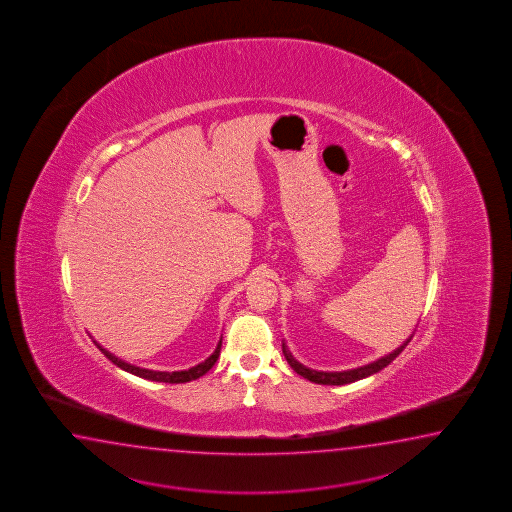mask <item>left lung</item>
Listing matches in <instances>:
<instances>
[{
  "label": "left lung",
  "instance_id": "left-lung-1",
  "mask_svg": "<svg viewBox=\"0 0 512 512\" xmlns=\"http://www.w3.org/2000/svg\"><path fill=\"white\" fill-rule=\"evenodd\" d=\"M405 341V343H401L400 347L396 349V351H392L391 354H387V356H383L380 360L372 361V363H367V365H363V367H358V369H351V371H341V372H323V371H312V369H307L305 365H301L300 361L294 360V356H292L289 349H287V345L285 343H281V347H283V356H285V360L289 361V365H291L294 371L298 372L300 376L303 378H307L309 381H314V383H320V385H345V383H352V381L363 380V378H367V376H371V374H376V372H380L381 369H385L389 363H391L398 354H400L405 347H407V343L412 340Z\"/></svg>",
  "mask_w": 512,
  "mask_h": 512
}]
</instances>
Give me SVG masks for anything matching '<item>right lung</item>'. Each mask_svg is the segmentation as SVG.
Listing matches in <instances>:
<instances>
[{"mask_svg": "<svg viewBox=\"0 0 512 512\" xmlns=\"http://www.w3.org/2000/svg\"><path fill=\"white\" fill-rule=\"evenodd\" d=\"M96 345H98V349H100L109 360L116 365V367H120L123 371L131 372L134 376H140V378H145V380L152 381H163V383H187V381L198 380L200 376H203L205 372H209L212 369V365L216 363L218 360V356H220L221 349V340L218 341V347L214 349L211 356L207 358L205 361H201L198 365H194L191 369H187V371H174V372H161V371H151V369H141V367H136V365H131V363H127V361L120 360V358H116L112 352L107 351V349H103L98 341H94Z\"/></svg>", "mask_w": 512, "mask_h": 512, "instance_id": "right-lung-1", "label": "right lung"}]
</instances>
